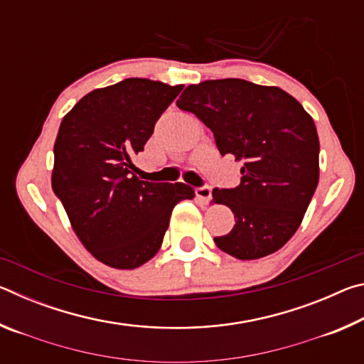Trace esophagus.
<instances>
[{"mask_svg":"<svg viewBox=\"0 0 364 364\" xmlns=\"http://www.w3.org/2000/svg\"><path fill=\"white\" fill-rule=\"evenodd\" d=\"M196 196H197V199H199L200 202H204V204H208V202L212 200V188L210 186L196 188Z\"/></svg>","mask_w":364,"mask_h":364,"instance_id":"34e87169","label":"esophagus"}]
</instances>
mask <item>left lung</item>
Segmentation results:
<instances>
[{"instance_id": "obj_1", "label": "left lung", "mask_w": 364, "mask_h": 364, "mask_svg": "<svg viewBox=\"0 0 364 364\" xmlns=\"http://www.w3.org/2000/svg\"><path fill=\"white\" fill-rule=\"evenodd\" d=\"M176 106L210 128L221 156L244 162L239 186L212 193L236 218L215 244L239 260L281 249L297 231L318 186L319 139L311 117L281 88L241 78L189 85Z\"/></svg>"}]
</instances>
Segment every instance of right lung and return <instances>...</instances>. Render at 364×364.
<instances>
[{
    "mask_svg": "<svg viewBox=\"0 0 364 364\" xmlns=\"http://www.w3.org/2000/svg\"><path fill=\"white\" fill-rule=\"evenodd\" d=\"M183 85L125 78L83 96L59 127L53 191L73 231L97 260L133 269L157 254L171 210L194 189L141 181L132 159Z\"/></svg>",
    "mask_w": 364,
    "mask_h": 364,
    "instance_id": "obj_1",
    "label": "right lung"
}]
</instances>
